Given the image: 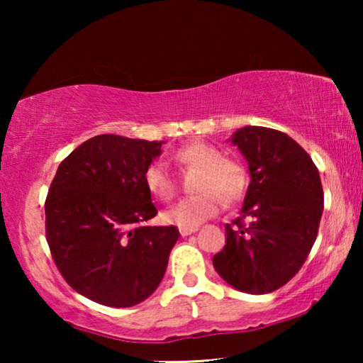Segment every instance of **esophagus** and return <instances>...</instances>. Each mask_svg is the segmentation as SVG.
Listing matches in <instances>:
<instances>
[{"label": "esophagus", "instance_id": "34e87169", "mask_svg": "<svg viewBox=\"0 0 363 363\" xmlns=\"http://www.w3.org/2000/svg\"><path fill=\"white\" fill-rule=\"evenodd\" d=\"M198 228H180V235L182 236H188L191 235V233H196Z\"/></svg>", "mask_w": 363, "mask_h": 363}]
</instances>
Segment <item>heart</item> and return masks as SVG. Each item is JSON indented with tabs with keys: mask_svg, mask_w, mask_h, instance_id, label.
<instances>
[{
	"mask_svg": "<svg viewBox=\"0 0 363 363\" xmlns=\"http://www.w3.org/2000/svg\"><path fill=\"white\" fill-rule=\"evenodd\" d=\"M173 158L182 165L200 168L195 196L185 198L163 213V220L180 228H196L223 210V198L228 201L240 200L246 190V172L240 163L221 158L220 150L205 142H190L178 148ZM143 183L153 198L170 201L175 196L177 185L172 173L162 162H153L145 168Z\"/></svg>",
	"mask_w": 363,
	"mask_h": 363,
	"instance_id": "heart-1",
	"label": "heart"
}]
</instances>
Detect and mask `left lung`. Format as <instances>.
<instances>
[{
    "label": "left lung",
    "instance_id": "8db88e82",
    "mask_svg": "<svg viewBox=\"0 0 363 363\" xmlns=\"http://www.w3.org/2000/svg\"><path fill=\"white\" fill-rule=\"evenodd\" d=\"M230 142L246 158L251 182L213 266L235 289L267 294L297 274L314 245L324 211L319 170L299 143L274 128L246 125Z\"/></svg>",
    "mask_w": 363,
    "mask_h": 363
}]
</instances>
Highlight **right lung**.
Masks as SVG:
<instances>
[{"label": "right lung", "instance_id": "add662e5", "mask_svg": "<svg viewBox=\"0 0 363 363\" xmlns=\"http://www.w3.org/2000/svg\"><path fill=\"white\" fill-rule=\"evenodd\" d=\"M162 143L92 137L64 158L46 198L49 250L67 284L108 307H132L153 294L180 231L145 226L157 215L143 183Z\"/></svg>", "mask_w": 363, "mask_h": 363}]
</instances>
